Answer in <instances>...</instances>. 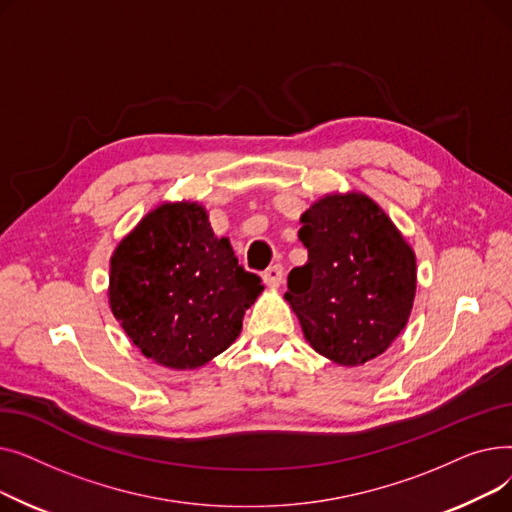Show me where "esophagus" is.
Here are the masks:
<instances>
[{
	"mask_svg": "<svg viewBox=\"0 0 512 512\" xmlns=\"http://www.w3.org/2000/svg\"><path fill=\"white\" fill-rule=\"evenodd\" d=\"M282 280H284V267L280 265V263H276V265H270L267 267V270L263 272V282L270 286V288H278L280 284H282Z\"/></svg>",
	"mask_w": 512,
	"mask_h": 512,
	"instance_id": "esophagus-1",
	"label": "esophagus"
}]
</instances>
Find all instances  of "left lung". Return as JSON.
I'll return each instance as SVG.
<instances>
[{"label": "left lung", "mask_w": 512, "mask_h": 512, "mask_svg": "<svg viewBox=\"0 0 512 512\" xmlns=\"http://www.w3.org/2000/svg\"><path fill=\"white\" fill-rule=\"evenodd\" d=\"M309 261L288 274L286 301L305 338L338 365L382 355L407 326L415 255L369 197L330 195L301 215Z\"/></svg>", "instance_id": "8db88e82"}]
</instances>
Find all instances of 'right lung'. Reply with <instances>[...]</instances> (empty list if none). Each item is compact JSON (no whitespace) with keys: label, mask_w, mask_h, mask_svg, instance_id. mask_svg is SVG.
I'll return each instance as SVG.
<instances>
[{"label":"right lung","mask_w":512,"mask_h":512,"mask_svg":"<svg viewBox=\"0 0 512 512\" xmlns=\"http://www.w3.org/2000/svg\"><path fill=\"white\" fill-rule=\"evenodd\" d=\"M261 288L197 203L155 209L112 257L116 319L145 357L172 369L201 367L226 351Z\"/></svg>","instance_id":"obj_1"}]
</instances>
